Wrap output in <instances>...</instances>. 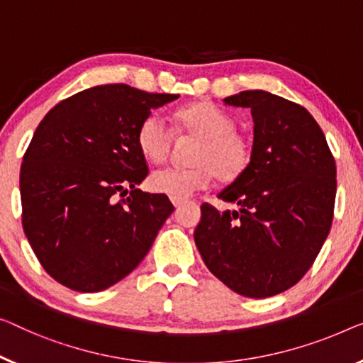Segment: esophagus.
<instances>
[{
    "label": "esophagus",
    "instance_id": "esophagus-1",
    "mask_svg": "<svg viewBox=\"0 0 363 363\" xmlns=\"http://www.w3.org/2000/svg\"><path fill=\"white\" fill-rule=\"evenodd\" d=\"M171 202L174 203V207H181V205L184 203V200H176V199H171Z\"/></svg>",
    "mask_w": 363,
    "mask_h": 363
}]
</instances>
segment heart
<instances>
[{
  "label": "heart",
  "mask_w": 363,
  "mask_h": 363,
  "mask_svg": "<svg viewBox=\"0 0 363 363\" xmlns=\"http://www.w3.org/2000/svg\"><path fill=\"white\" fill-rule=\"evenodd\" d=\"M236 122L213 102H197L174 113L177 137H194L189 167H161L150 174L153 192L186 200L202 191L215 176L220 182H233L251 164L252 145L235 130ZM172 133L158 113H150L137 130V147L150 163H161L171 150Z\"/></svg>",
  "instance_id": "b5f03b06"
}]
</instances>
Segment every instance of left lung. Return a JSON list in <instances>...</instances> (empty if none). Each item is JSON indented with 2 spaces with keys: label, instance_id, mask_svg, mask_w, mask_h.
Instances as JSON below:
<instances>
[{
  "label": "left lung",
  "instance_id": "obj_1",
  "mask_svg": "<svg viewBox=\"0 0 363 363\" xmlns=\"http://www.w3.org/2000/svg\"><path fill=\"white\" fill-rule=\"evenodd\" d=\"M225 104L250 107L251 164L218 194L238 210L203 203L194 231L205 266L228 289L267 298L313 266L333 225L336 161L305 107L267 91H241Z\"/></svg>",
  "mask_w": 363,
  "mask_h": 363
}]
</instances>
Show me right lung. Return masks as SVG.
Masks as SVG:
<instances>
[{"mask_svg":"<svg viewBox=\"0 0 363 363\" xmlns=\"http://www.w3.org/2000/svg\"><path fill=\"white\" fill-rule=\"evenodd\" d=\"M177 97L94 86L42 118L21 164L23 228L57 282L106 290L147 256L174 207L164 194L137 189L148 174L137 130L151 109Z\"/></svg>","mask_w":363,"mask_h":363,"instance_id":"1","label":"right lung"}]
</instances>
